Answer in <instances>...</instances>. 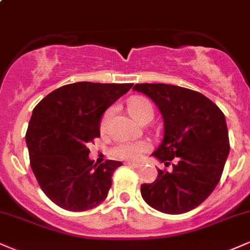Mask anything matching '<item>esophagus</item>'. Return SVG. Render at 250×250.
<instances>
[{
  "mask_svg": "<svg viewBox=\"0 0 250 250\" xmlns=\"http://www.w3.org/2000/svg\"><path fill=\"white\" fill-rule=\"evenodd\" d=\"M125 165H128V167H133L135 169H138V167H142V163H141V162H127Z\"/></svg>",
  "mask_w": 250,
  "mask_h": 250,
  "instance_id": "esophagus-1",
  "label": "esophagus"
}]
</instances>
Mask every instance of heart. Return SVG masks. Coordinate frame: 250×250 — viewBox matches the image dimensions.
I'll list each match as a JSON object with an SVG mask.
<instances>
[{
  "instance_id": "b5f03b06",
  "label": "heart",
  "mask_w": 250,
  "mask_h": 250,
  "mask_svg": "<svg viewBox=\"0 0 250 250\" xmlns=\"http://www.w3.org/2000/svg\"><path fill=\"white\" fill-rule=\"evenodd\" d=\"M128 112L131 117L137 123L143 122L146 119H152L154 116V108L150 104L149 100L142 96H134L129 99L128 101ZM113 109H109L104 114L102 119L101 127L106 128L110 117H112ZM149 144L144 141H138V142H123L119 143L112 150V154L114 157L120 159H136L141 156L143 151L148 150Z\"/></svg>"
}]
</instances>
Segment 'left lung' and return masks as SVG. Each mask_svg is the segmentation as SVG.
<instances>
[{"mask_svg":"<svg viewBox=\"0 0 250 250\" xmlns=\"http://www.w3.org/2000/svg\"><path fill=\"white\" fill-rule=\"evenodd\" d=\"M134 91L157 106L164 122L163 140L152 152L172 171L158 169L151 184L141 185L142 198L167 214H182L199 206L218 185L229 140L224 113L192 89L167 83H136Z\"/></svg>","mask_w":250,"mask_h":250,"instance_id":"1","label":"left lung"}]
</instances>
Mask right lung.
I'll return each instance as SVG.
<instances>
[{
    "instance_id": "add662e5",
    "label": "right lung",
    "mask_w": 250,
    "mask_h": 250,
    "mask_svg": "<svg viewBox=\"0 0 250 250\" xmlns=\"http://www.w3.org/2000/svg\"><path fill=\"white\" fill-rule=\"evenodd\" d=\"M133 83H74L51 92L32 112L25 135L39 186L62 208L83 212L107 198L121 162L89 159L88 143L100 136L102 115Z\"/></svg>"
}]
</instances>
